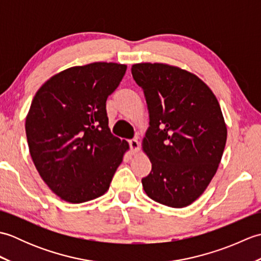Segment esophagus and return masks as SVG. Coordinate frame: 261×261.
<instances>
[{
	"label": "esophagus",
	"instance_id": "34e87169",
	"mask_svg": "<svg viewBox=\"0 0 261 261\" xmlns=\"http://www.w3.org/2000/svg\"><path fill=\"white\" fill-rule=\"evenodd\" d=\"M129 143H130V149H131V152L132 153H137L138 151H139V141H138V139H132V140H130L129 141Z\"/></svg>",
	"mask_w": 261,
	"mask_h": 261
}]
</instances>
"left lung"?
Instances as JSON below:
<instances>
[{
    "instance_id": "left-lung-1",
    "label": "left lung",
    "mask_w": 261,
    "mask_h": 261,
    "mask_svg": "<svg viewBox=\"0 0 261 261\" xmlns=\"http://www.w3.org/2000/svg\"><path fill=\"white\" fill-rule=\"evenodd\" d=\"M131 73L149 113L142 150L151 171L141 180L143 190L158 203L185 207L206 190L222 159L228 130L218 98L177 66L139 63Z\"/></svg>"
}]
</instances>
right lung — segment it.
Here are the masks:
<instances>
[{"label": "right lung", "instance_id": "right-lung-1", "mask_svg": "<svg viewBox=\"0 0 261 261\" xmlns=\"http://www.w3.org/2000/svg\"><path fill=\"white\" fill-rule=\"evenodd\" d=\"M126 65L92 63L51 76L25 118L28 146L39 175L63 201L79 204L108 192L129 143L111 134L105 103Z\"/></svg>", "mask_w": 261, "mask_h": 261}]
</instances>
